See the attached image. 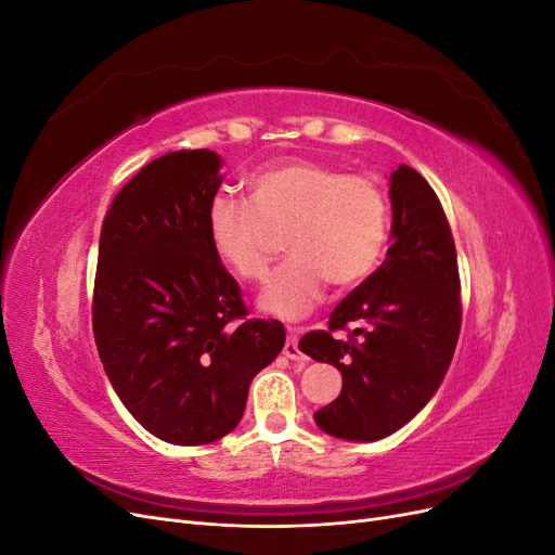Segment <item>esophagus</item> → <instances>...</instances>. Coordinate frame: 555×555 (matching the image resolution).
I'll return each mask as SVG.
<instances>
[{"instance_id": "obj_1", "label": "esophagus", "mask_w": 555, "mask_h": 555, "mask_svg": "<svg viewBox=\"0 0 555 555\" xmlns=\"http://www.w3.org/2000/svg\"><path fill=\"white\" fill-rule=\"evenodd\" d=\"M282 354H284V357H287L289 361H300V363H304V361H306V357H304V354H300V349H298V338H296V335H294V333L289 335V338H287V343H284V349H282Z\"/></svg>"}]
</instances>
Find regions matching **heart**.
Wrapping results in <instances>:
<instances>
[{
    "mask_svg": "<svg viewBox=\"0 0 555 555\" xmlns=\"http://www.w3.org/2000/svg\"><path fill=\"white\" fill-rule=\"evenodd\" d=\"M247 192L249 201L215 194L206 231L215 255L247 282L266 278L273 233H287L289 259L259 296L266 314L296 322L322 300L326 282L354 287L377 268L391 224L389 198L377 180L292 159L249 176Z\"/></svg>",
    "mask_w": 555,
    "mask_h": 555,
    "instance_id": "1",
    "label": "heart"
}]
</instances>
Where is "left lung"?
<instances>
[{"label": "left lung", "mask_w": 555, "mask_h": 555, "mask_svg": "<svg viewBox=\"0 0 555 555\" xmlns=\"http://www.w3.org/2000/svg\"><path fill=\"white\" fill-rule=\"evenodd\" d=\"M391 247L373 275L331 312L328 331L298 349L343 375V391L314 412L333 438L375 442L422 412L440 389L461 333L456 245L438 194L412 166L389 180ZM357 323L349 341L332 335Z\"/></svg>", "instance_id": "left-lung-1"}]
</instances>
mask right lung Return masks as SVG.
<instances>
[{"instance_id":"1","label":"right lung","mask_w":555,"mask_h":555,"mask_svg":"<svg viewBox=\"0 0 555 555\" xmlns=\"http://www.w3.org/2000/svg\"><path fill=\"white\" fill-rule=\"evenodd\" d=\"M212 150L150 162L106 212L92 328L117 398L155 438L210 444L238 426L255 375L284 347L275 319H247L206 231L224 176Z\"/></svg>"}]
</instances>
